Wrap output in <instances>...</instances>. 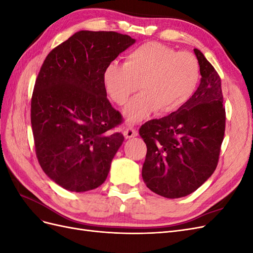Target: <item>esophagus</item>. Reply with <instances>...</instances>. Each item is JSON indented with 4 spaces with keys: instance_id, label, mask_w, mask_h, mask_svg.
<instances>
[{
    "instance_id": "esophagus-1",
    "label": "esophagus",
    "mask_w": 253,
    "mask_h": 253,
    "mask_svg": "<svg viewBox=\"0 0 253 253\" xmlns=\"http://www.w3.org/2000/svg\"><path fill=\"white\" fill-rule=\"evenodd\" d=\"M124 135L126 139H129V138H133V137H136L137 135H138V132H137L136 128H134L133 126H128L127 128L125 129Z\"/></svg>"
}]
</instances>
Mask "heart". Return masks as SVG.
I'll use <instances>...</instances> for the list:
<instances>
[{"mask_svg": "<svg viewBox=\"0 0 253 253\" xmlns=\"http://www.w3.org/2000/svg\"><path fill=\"white\" fill-rule=\"evenodd\" d=\"M200 80V64L192 53L176 51L157 42H148L129 51L125 64L111 62L103 72L106 93L124 105L138 88L124 111L134 124L156 111L168 115L180 109L192 97Z\"/></svg>", "mask_w": 253, "mask_h": 253, "instance_id": "obj_1", "label": "heart"}]
</instances>
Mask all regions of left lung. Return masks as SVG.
I'll list each match as a JSON object with an SVG mask.
<instances>
[{"mask_svg": "<svg viewBox=\"0 0 253 253\" xmlns=\"http://www.w3.org/2000/svg\"><path fill=\"white\" fill-rule=\"evenodd\" d=\"M201 83L176 112L145 122L139 134L147 144L142 178L167 198L194 192L215 171L224 139L226 113L220 78L203 52L194 49Z\"/></svg>", "mask_w": 253, "mask_h": 253, "instance_id": "left-lung-1", "label": "left lung"}]
</instances>
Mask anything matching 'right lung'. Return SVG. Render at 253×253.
<instances>
[{
	"instance_id": "add662e5",
	"label": "right lung",
	"mask_w": 253,
	"mask_h": 253,
	"mask_svg": "<svg viewBox=\"0 0 253 253\" xmlns=\"http://www.w3.org/2000/svg\"><path fill=\"white\" fill-rule=\"evenodd\" d=\"M136 42L115 32L80 30L53 48L36 80L30 119L38 162L57 185L85 192L105 181L125 137L106 98L105 67Z\"/></svg>"
}]
</instances>
